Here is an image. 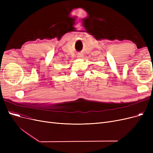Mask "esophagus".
Returning a JSON list of instances; mask_svg holds the SVG:
<instances>
[{"label": "esophagus", "instance_id": "obj_1", "mask_svg": "<svg viewBox=\"0 0 153 153\" xmlns=\"http://www.w3.org/2000/svg\"><path fill=\"white\" fill-rule=\"evenodd\" d=\"M80 57H82V56H80V55H78V57H80Z\"/></svg>", "mask_w": 153, "mask_h": 153}]
</instances>
